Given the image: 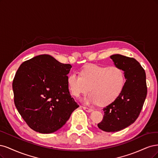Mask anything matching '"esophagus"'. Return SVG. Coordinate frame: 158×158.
I'll return each mask as SVG.
<instances>
[{
  "mask_svg": "<svg viewBox=\"0 0 158 158\" xmlns=\"http://www.w3.org/2000/svg\"><path fill=\"white\" fill-rule=\"evenodd\" d=\"M82 108H83V110H85L86 111H87V112H91L93 110L90 108H88V107H86V106H82Z\"/></svg>",
  "mask_w": 158,
  "mask_h": 158,
  "instance_id": "34e87169",
  "label": "esophagus"
}]
</instances>
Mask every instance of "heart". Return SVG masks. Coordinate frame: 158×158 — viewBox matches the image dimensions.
<instances>
[{"instance_id": "obj_1", "label": "heart", "mask_w": 158, "mask_h": 158, "mask_svg": "<svg viewBox=\"0 0 158 158\" xmlns=\"http://www.w3.org/2000/svg\"><path fill=\"white\" fill-rule=\"evenodd\" d=\"M125 83L123 71L117 65L90 64L81 71L80 75L73 73L68 75V85L71 94L75 97L91 93L86 102L110 104L118 97Z\"/></svg>"}]
</instances>
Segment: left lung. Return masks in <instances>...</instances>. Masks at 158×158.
Segmentation results:
<instances>
[{"mask_svg":"<svg viewBox=\"0 0 158 158\" xmlns=\"http://www.w3.org/2000/svg\"><path fill=\"white\" fill-rule=\"evenodd\" d=\"M110 58L123 71L126 81L118 97L103 108V119L98 127L106 132H117L139 118L147 95V86L145 71L138 61L120 54Z\"/></svg>","mask_w":158,"mask_h":158,"instance_id":"8db88e82","label":"left lung"}]
</instances>
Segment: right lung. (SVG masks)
Instances as JSON below:
<instances>
[{
    "label": "right lung",
    "mask_w": 158,
    "mask_h": 158,
    "mask_svg": "<svg viewBox=\"0 0 158 158\" xmlns=\"http://www.w3.org/2000/svg\"><path fill=\"white\" fill-rule=\"evenodd\" d=\"M72 67L48 54L37 56L20 65L12 82L14 104L33 130L54 133L79 106L68 89V74Z\"/></svg>",
    "instance_id": "obj_1"
}]
</instances>
